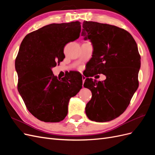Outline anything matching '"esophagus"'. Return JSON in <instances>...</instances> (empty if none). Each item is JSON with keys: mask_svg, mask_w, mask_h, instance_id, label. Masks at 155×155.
Wrapping results in <instances>:
<instances>
[{"mask_svg": "<svg viewBox=\"0 0 155 155\" xmlns=\"http://www.w3.org/2000/svg\"><path fill=\"white\" fill-rule=\"evenodd\" d=\"M82 79H83V83L85 82V79H86V77L85 76H82Z\"/></svg>", "mask_w": 155, "mask_h": 155, "instance_id": "1", "label": "esophagus"}]
</instances>
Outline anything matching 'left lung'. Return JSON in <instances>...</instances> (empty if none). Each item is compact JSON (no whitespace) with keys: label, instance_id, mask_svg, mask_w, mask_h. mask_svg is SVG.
I'll list each match as a JSON object with an SVG mask.
<instances>
[{"label":"left lung","instance_id":"left-lung-1","mask_svg":"<svg viewBox=\"0 0 155 155\" xmlns=\"http://www.w3.org/2000/svg\"><path fill=\"white\" fill-rule=\"evenodd\" d=\"M81 35L93 46L88 63L93 74L89 76H106L103 81L85 79L83 86L92 95L85 107L86 114L96 122L111 121L125 110L138 87L141 58L137 43L122 28L92 21L83 22Z\"/></svg>","mask_w":155,"mask_h":155}]
</instances>
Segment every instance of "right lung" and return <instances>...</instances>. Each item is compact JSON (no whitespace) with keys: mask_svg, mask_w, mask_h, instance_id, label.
Returning <instances> with one entry per match:
<instances>
[{"mask_svg":"<svg viewBox=\"0 0 155 155\" xmlns=\"http://www.w3.org/2000/svg\"><path fill=\"white\" fill-rule=\"evenodd\" d=\"M81 22L50 24L22 40L15 59L18 91L30 113L45 122H59L68 113L70 98L82 88V76L71 72L58 79L52 68L65 58L64 46L79 38Z\"/></svg>","mask_w":155,"mask_h":155,"instance_id":"add662e5","label":"right lung"}]
</instances>
